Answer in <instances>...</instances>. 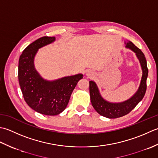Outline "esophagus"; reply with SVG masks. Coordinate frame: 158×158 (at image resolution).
<instances>
[{
    "mask_svg": "<svg viewBox=\"0 0 158 158\" xmlns=\"http://www.w3.org/2000/svg\"><path fill=\"white\" fill-rule=\"evenodd\" d=\"M86 76H88L89 78H90V77H92L93 76H94V72L91 70H88L87 72H86Z\"/></svg>",
    "mask_w": 158,
    "mask_h": 158,
    "instance_id": "1",
    "label": "esophagus"
}]
</instances>
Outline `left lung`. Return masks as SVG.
<instances>
[{
    "label": "left lung",
    "mask_w": 158,
    "mask_h": 158,
    "mask_svg": "<svg viewBox=\"0 0 158 158\" xmlns=\"http://www.w3.org/2000/svg\"><path fill=\"white\" fill-rule=\"evenodd\" d=\"M125 44L126 45L125 48L132 50L136 54L143 72L139 87L132 97L119 103L110 102L102 98L96 83L93 80L89 81L90 98L93 107L99 114L106 118H115L127 114L142 100L146 92L148 68L144 54L131 41H128Z\"/></svg>",
    "instance_id": "obj_1"
}]
</instances>
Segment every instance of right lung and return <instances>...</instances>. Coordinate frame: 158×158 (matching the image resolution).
Returning <instances> with one entry per match:
<instances>
[{
    "label": "right lung",
    "instance_id": "add662e5",
    "mask_svg": "<svg viewBox=\"0 0 158 158\" xmlns=\"http://www.w3.org/2000/svg\"><path fill=\"white\" fill-rule=\"evenodd\" d=\"M55 40L54 37H42L35 41L24 50L18 63V80L25 102L39 113L50 116L65 110L77 83L83 78V74L78 73L47 80L38 73L34 65L38 50Z\"/></svg>",
    "mask_w": 158,
    "mask_h": 158
}]
</instances>
